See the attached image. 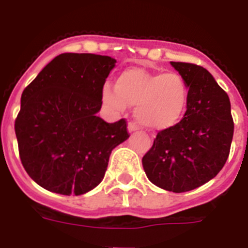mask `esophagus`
<instances>
[{
    "label": "esophagus",
    "mask_w": 248,
    "mask_h": 248,
    "mask_svg": "<svg viewBox=\"0 0 248 248\" xmlns=\"http://www.w3.org/2000/svg\"><path fill=\"white\" fill-rule=\"evenodd\" d=\"M127 128H128V131L130 132H134V131H136V130H138V124H135V122H128V126H127Z\"/></svg>",
    "instance_id": "esophagus-1"
}]
</instances>
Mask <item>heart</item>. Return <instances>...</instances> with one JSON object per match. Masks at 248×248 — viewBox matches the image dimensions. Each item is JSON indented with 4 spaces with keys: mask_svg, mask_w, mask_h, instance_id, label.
I'll use <instances>...</instances> for the list:
<instances>
[{
    "mask_svg": "<svg viewBox=\"0 0 248 248\" xmlns=\"http://www.w3.org/2000/svg\"><path fill=\"white\" fill-rule=\"evenodd\" d=\"M103 100L118 112H124L127 105L136 107L135 116L143 126L166 130L179 124L186 112L189 89L175 72L128 68L118 75L116 87L105 83Z\"/></svg>",
    "mask_w": 248,
    "mask_h": 248,
    "instance_id": "1",
    "label": "heart"
}]
</instances>
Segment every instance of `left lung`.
I'll return each mask as SVG.
<instances>
[{"mask_svg":"<svg viewBox=\"0 0 248 248\" xmlns=\"http://www.w3.org/2000/svg\"><path fill=\"white\" fill-rule=\"evenodd\" d=\"M171 65L188 85V108L179 124L157 134L143 167L155 185L183 193L206 184L223 169L234 122L229 96L210 72L192 63Z\"/></svg>","mask_w":248,"mask_h":248,"instance_id":"1","label":"left lung"}]
</instances>
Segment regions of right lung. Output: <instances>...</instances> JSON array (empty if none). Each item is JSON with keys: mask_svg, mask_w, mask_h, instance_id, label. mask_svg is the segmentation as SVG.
Instances as JSON below:
<instances>
[{"mask_svg": "<svg viewBox=\"0 0 248 248\" xmlns=\"http://www.w3.org/2000/svg\"><path fill=\"white\" fill-rule=\"evenodd\" d=\"M116 60L95 54H60L21 93L15 120L19 155L42 188L81 196L99 185L112 151L127 139L124 118L108 124L96 113Z\"/></svg>", "mask_w": 248, "mask_h": 248, "instance_id": "1", "label": "right lung"}]
</instances>
